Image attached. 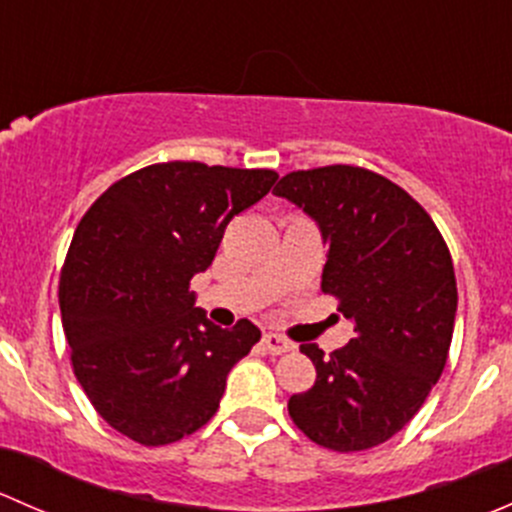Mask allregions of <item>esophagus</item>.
I'll return each instance as SVG.
<instances>
[{
  "label": "esophagus",
  "mask_w": 512,
  "mask_h": 512,
  "mask_svg": "<svg viewBox=\"0 0 512 512\" xmlns=\"http://www.w3.org/2000/svg\"><path fill=\"white\" fill-rule=\"evenodd\" d=\"M262 344H265V349L270 354H285L294 349V344L287 342V339L280 337V334H265V337H262Z\"/></svg>",
  "instance_id": "34e87169"
}]
</instances>
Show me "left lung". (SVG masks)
Instances as JSON below:
<instances>
[{
  "mask_svg": "<svg viewBox=\"0 0 512 512\" xmlns=\"http://www.w3.org/2000/svg\"><path fill=\"white\" fill-rule=\"evenodd\" d=\"M275 195L317 223L329 247L322 292L354 322L352 342L329 356L299 344L317 381L289 399V416L319 446L366 451L414 418L446 366L458 307L451 252L426 210L371 170H297Z\"/></svg>",
  "mask_w": 512,
  "mask_h": 512,
  "instance_id": "left-lung-1",
  "label": "left lung"
}]
</instances>
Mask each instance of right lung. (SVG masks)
Returning a JSON list of instances; mask_svg holds the SVG:
<instances>
[{
	"label": "right lung",
	"instance_id": "right-lung-1",
	"mask_svg": "<svg viewBox=\"0 0 512 512\" xmlns=\"http://www.w3.org/2000/svg\"><path fill=\"white\" fill-rule=\"evenodd\" d=\"M275 180V170L156 163L113 183L76 227L59 282L71 364L98 416L131 441L165 446L205 426L230 369L260 342L250 319L210 322L190 280Z\"/></svg>",
	"mask_w": 512,
	"mask_h": 512
}]
</instances>
